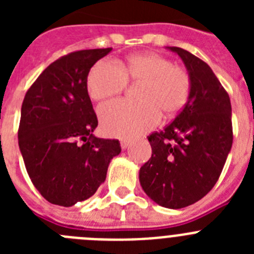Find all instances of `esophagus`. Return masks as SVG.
<instances>
[{
	"label": "esophagus",
	"instance_id": "1",
	"mask_svg": "<svg viewBox=\"0 0 254 254\" xmlns=\"http://www.w3.org/2000/svg\"><path fill=\"white\" fill-rule=\"evenodd\" d=\"M128 146H129V140H126V138L121 140V147H122L123 150L127 149Z\"/></svg>",
	"mask_w": 254,
	"mask_h": 254
}]
</instances>
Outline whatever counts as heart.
<instances>
[{
    "label": "heart",
    "instance_id": "heart-1",
    "mask_svg": "<svg viewBox=\"0 0 254 254\" xmlns=\"http://www.w3.org/2000/svg\"><path fill=\"white\" fill-rule=\"evenodd\" d=\"M127 81L140 84V102L114 100L99 108L103 131L116 137H131L158 125L160 114L173 117L186 107L192 91V77L185 67L156 53L132 55L117 64L103 60L87 75V93L94 100L118 95Z\"/></svg>",
    "mask_w": 254,
    "mask_h": 254
}]
</instances>
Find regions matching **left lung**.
I'll list each match as a JSON object with an SVG mask.
<instances>
[{
	"instance_id": "1",
	"label": "left lung",
	"mask_w": 254,
	"mask_h": 254,
	"mask_svg": "<svg viewBox=\"0 0 254 254\" xmlns=\"http://www.w3.org/2000/svg\"><path fill=\"white\" fill-rule=\"evenodd\" d=\"M192 77L186 107L149 136L152 154L140 169L145 193L163 207L182 208L212 190L233 143L232 104L212 69L186 49L169 47Z\"/></svg>"
}]
</instances>
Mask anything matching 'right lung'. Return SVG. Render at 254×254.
Returning a JSON list of instances; mask_svg holds the SVG:
<instances>
[{
  "label": "right lung",
  "instance_id": "add662e5",
  "mask_svg": "<svg viewBox=\"0 0 254 254\" xmlns=\"http://www.w3.org/2000/svg\"><path fill=\"white\" fill-rule=\"evenodd\" d=\"M111 51L62 56L26 91L19 147L33 185L48 202L69 207L93 196L121 152L118 140L93 134L98 118L86 86L91 67Z\"/></svg>",
  "mask_w": 254,
  "mask_h": 254
}]
</instances>
